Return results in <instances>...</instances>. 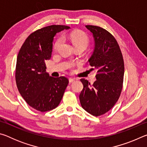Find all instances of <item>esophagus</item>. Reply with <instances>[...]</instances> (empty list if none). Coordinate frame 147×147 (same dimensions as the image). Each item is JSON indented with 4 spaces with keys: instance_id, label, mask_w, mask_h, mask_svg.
<instances>
[{
    "instance_id": "1",
    "label": "esophagus",
    "mask_w": 147,
    "mask_h": 147,
    "mask_svg": "<svg viewBox=\"0 0 147 147\" xmlns=\"http://www.w3.org/2000/svg\"><path fill=\"white\" fill-rule=\"evenodd\" d=\"M69 82L70 83H72V82H74V81H75V79H74V78H70L69 79Z\"/></svg>"
}]
</instances>
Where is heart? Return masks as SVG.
<instances>
[{"label": "heart", "mask_w": 147, "mask_h": 147, "mask_svg": "<svg viewBox=\"0 0 147 147\" xmlns=\"http://www.w3.org/2000/svg\"><path fill=\"white\" fill-rule=\"evenodd\" d=\"M67 38L71 41L73 43V45L76 48H82L84 50L87 48L89 43V38L87 34L82 31H73L71 32L67 35H65L63 38ZM62 38H59L56 40L55 43L54 44L53 48L54 51L58 50L59 46L61 45L62 43ZM73 65L69 64L68 67L72 68L73 67Z\"/></svg>", "instance_id": "obj_1"}]
</instances>
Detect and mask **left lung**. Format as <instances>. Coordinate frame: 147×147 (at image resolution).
<instances>
[{"label":"left lung","mask_w":147,"mask_h":147,"mask_svg":"<svg viewBox=\"0 0 147 147\" xmlns=\"http://www.w3.org/2000/svg\"><path fill=\"white\" fill-rule=\"evenodd\" d=\"M93 35L94 49L89 59L91 71H96L93 85L82 78L84 85L79 98L81 106L89 113L98 117L113 108L123 88L124 65L117 41L111 34L102 27L86 25Z\"/></svg>","instance_id":"obj_1"}]
</instances>
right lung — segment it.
<instances>
[{"label":"right lung","mask_w":147,"mask_h":147,"mask_svg":"<svg viewBox=\"0 0 147 147\" xmlns=\"http://www.w3.org/2000/svg\"><path fill=\"white\" fill-rule=\"evenodd\" d=\"M70 27L51 25L30 35L19 50L16 67V81L22 97L32 108L41 112L59 105L69 84L65 76H49L45 60L51 59L53 38Z\"/></svg>","instance_id":"1"}]
</instances>
